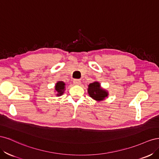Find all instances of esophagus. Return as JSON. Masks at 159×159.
Segmentation results:
<instances>
[{"instance_id": "34e87169", "label": "esophagus", "mask_w": 159, "mask_h": 159, "mask_svg": "<svg viewBox=\"0 0 159 159\" xmlns=\"http://www.w3.org/2000/svg\"><path fill=\"white\" fill-rule=\"evenodd\" d=\"M73 82H74V84L75 85H80V84H81V81H80V80H78V79L74 80Z\"/></svg>"}]
</instances>
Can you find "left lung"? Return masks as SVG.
I'll list each match as a JSON object with an SVG mask.
<instances>
[{
    "instance_id": "left-lung-1",
    "label": "left lung",
    "mask_w": 159,
    "mask_h": 159,
    "mask_svg": "<svg viewBox=\"0 0 159 159\" xmlns=\"http://www.w3.org/2000/svg\"><path fill=\"white\" fill-rule=\"evenodd\" d=\"M88 88V93L91 98L97 100H103L107 96V93L102 88H101L100 84L98 82L90 84Z\"/></svg>"
}]
</instances>
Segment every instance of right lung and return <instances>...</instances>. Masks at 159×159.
<instances>
[{
    "mask_svg": "<svg viewBox=\"0 0 159 159\" xmlns=\"http://www.w3.org/2000/svg\"><path fill=\"white\" fill-rule=\"evenodd\" d=\"M65 84L63 82V81H58L55 86V89L56 91L57 92V95H61L63 94L64 91V88H65Z\"/></svg>",
    "mask_w": 159,
    "mask_h": 159,
    "instance_id": "1",
    "label": "right lung"
}]
</instances>
